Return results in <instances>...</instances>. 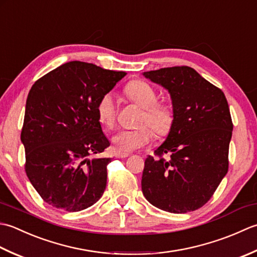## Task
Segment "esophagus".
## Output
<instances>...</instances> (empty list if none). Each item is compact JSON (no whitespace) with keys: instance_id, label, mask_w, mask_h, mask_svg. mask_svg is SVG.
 Wrapping results in <instances>:
<instances>
[{"instance_id":"1","label":"esophagus","mask_w":257,"mask_h":257,"mask_svg":"<svg viewBox=\"0 0 257 257\" xmlns=\"http://www.w3.org/2000/svg\"><path fill=\"white\" fill-rule=\"evenodd\" d=\"M127 156H128L127 153H116L115 154V158H117V159H125V158H127Z\"/></svg>"}]
</instances>
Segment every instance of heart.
<instances>
[{"instance_id":"1","label":"heart","mask_w":257,"mask_h":257,"mask_svg":"<svg viewBox=\"0 0 257 257\" xmlns=\"http://www.w3.org/2000/svg\"><path fill=\"white\" fill-rule=\"evenodd\" d=\"M124 94L142 108L134 130H123L113 138V148L118 153H128L143 148L153 139L165 138L169 135L175 123V112L170 104L158 102V93L148 82L134 80L127 83ZM98 122L105 130L114 128L116 124V105L111 93H105L99 97L96 104Z\"/></svg>"}]
</instances>
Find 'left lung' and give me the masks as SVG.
I'll return each mask as SVG.
<instances>
[{"mask_svg":"<svg viewBox=\"0 0 257 257\" xmlns=\"http://www.w3.org/2000/svg\"><path fill=\"white\" fill-rule=\"evenodd\" d=\"M143 75L169 90L175 123L165 142L145 160L142 191L152 205L187 213L206 204L228 171L233 122L227 99L190 66ZM169 154V160L164 154Z\"/></svg>","mask_w":257,"mask_h":257,"instance_id":"8db88e82","label":"left lung"}]
</instances>
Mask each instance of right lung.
Here are the masks:
<instances>
[{"label": "right lung", "instance_id": "right-lung-1", "mask_svg": "<svg viewBox=\"0 0 257 257\" xmlns=\"http://www.w3.org/2000/svg\"><path fill=\"white\" fill-rule=\"evenodd\" d=\"M126 75L73 61L36 81L26 99L21 141L25 173L43 201L67 212L92 206L106 187L109 146L96 104Z\"/></svg>", "mask_w": 257, "mask_h": 257}]
</instances>
